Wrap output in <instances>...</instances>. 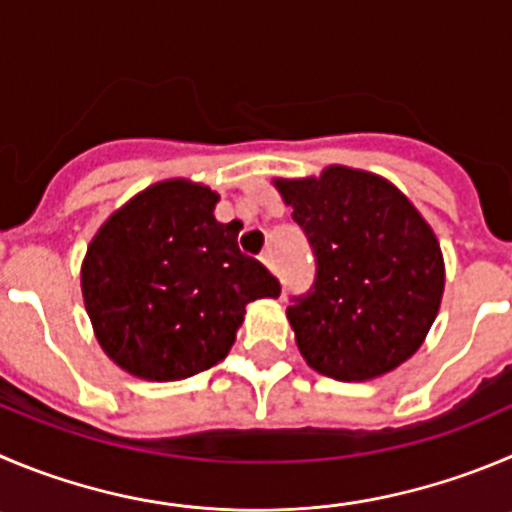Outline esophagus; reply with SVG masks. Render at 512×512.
<instances>
[{
	"label": "esophagus",
	"instance_id": "1",
	"mask_svg": "<svg viewBox=\"0 0 512 512\" xmlns=\"http://www.w3.org/2000/svg\"><path fill=\"white\" fill-rule=\"evenodd\" d=\"M260 260L265 262V265L270 267V270H275V260H272V252H270V250H265V252H262V255H260Z\"/></svg>",
	"mask_w": 512,
	"mask_h": 512
}]
</instances>
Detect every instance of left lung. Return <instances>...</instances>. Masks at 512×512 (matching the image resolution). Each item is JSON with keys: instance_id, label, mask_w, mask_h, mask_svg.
Instances as JSON below:
<instances>
[{"instance_id": "left-lung-1", "label": "left lung", "mask_w": 512, "mask_h": 512, "mask_svg": "<svg viewBox=\"0 0 512 512\" xmlns=\"http://www.w3.org/2000/svg\"><path fill=\"white\" fill-rule=\"evenodd\" d=\"M275 186L315 257L313 285L288 305L308 366L338 381L394 371L422 346L442 300L444 262L432 227L369 171L328 166Z\"/></svg>"}]
</instances>
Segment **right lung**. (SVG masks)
<instances>
[{"label": "right lung", "instance_id": "add662e5", "mask_svg": "<svg viewBox=\"0 0 512 512\" xmlns=\"http://www.w3.org/2000/svg\"><path fill=\"white\" fill-rule=\"evenodd\" d=\"M217 191L161 181L108 217L80 270L85 310L103 351L128 374L179 381L232 348L245 305L280 283L237 247L240 222L214 219Z\"/></svg>", "mask_w": 512, "mask_h": 512}]
</instances>
